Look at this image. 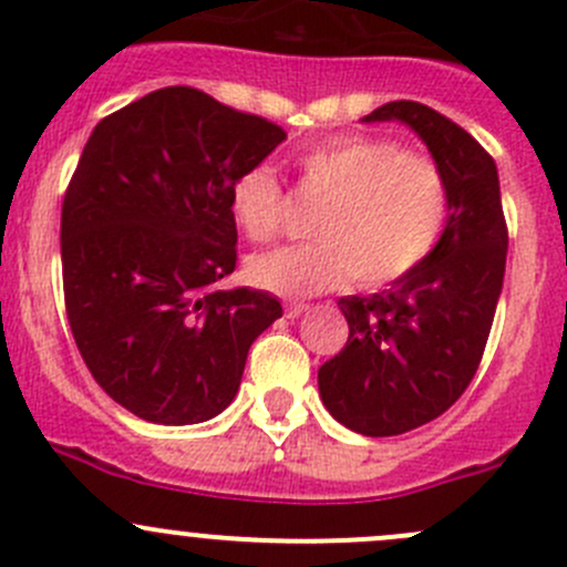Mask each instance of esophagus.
Returning <instances> with one entry per match:
<instances>
[{"label": "esophagus", "mask_w": 567, "mask_h": 567, "mask_svg": "<svg viewBox=\"0 0 567 567\" xmlns=\"http://www.w3.org/2000/svg\"><path fill=\"white\" fill-rule=\"evenodd\" d=\"M302 311H308L306 302H286V319H297Z\"/></svg>", "instance_id": "esophagus-1"}]
</instances>
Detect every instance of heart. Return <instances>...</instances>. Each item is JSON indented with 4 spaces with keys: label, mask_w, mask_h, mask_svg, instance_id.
<instances>
[{
    "label": "heart",
    "mask_w": 567,
    "mask_h": 567,
    "mask_svg": "<svg viewBox=\"0 0 567 567\" xmlns=\"http://www.w3.org/2000/svg\"><path fill=\"white\" fill-rule=\"evenodd\" d=\"M302 196L322 202L317 243L250 259V281L284 297H308L347 281L379 289L404 281L445 235L451 185L436 157L373 133H343L295 155ZM231 218L248 240L267 243L286 224V190L270 166H250L229 188Z\"/></svg>",
    "instance_id": "heart-1"
}]
</instances>
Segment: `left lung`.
I'll list each match as a JSON object with an SVG mask.
<instances>
[{
  "label": "left lung",
  "instance_id": "1",
  "mask_svg": "<svg viewBox=\"0 0 567 567\" xmlns=\"http://www.w3.org/2000/svg\"><path fill=\"white\" fill-rule=\"evenodd\" d=\"M401 120L429 144L451 185L445 235L420 270L369 297H341V352L319 369L327 412L365 436L431 423L470 388L505 278L507 224L494 157L445 114L384 103L365 122Z\"/></svg>",
  "mask_w": 567,
  "mask_h": 567
}]
</instances>
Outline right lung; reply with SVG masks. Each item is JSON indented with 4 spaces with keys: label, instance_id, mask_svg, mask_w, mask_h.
I'll return each instance as SVG.
<instances>
[{
    "label": "right lung",
    "instance_id": "obj_1",
    "mask_svg": "<svg viewBox=\"0 0 567 567\" xmlns=\"http://www.w3.org/2000/svg\"><path fill=\"white\" fill-rule=\"evenodd\" d=\"M286 138L265 116L163 86L103 116L62 202V286L95 382L136 417L188 425L240 388L256 336L284 313L237 267L229 188Z\"/></svg>",
    "mask_w": 567,
    "mask_h": 567
}]
</instances>
